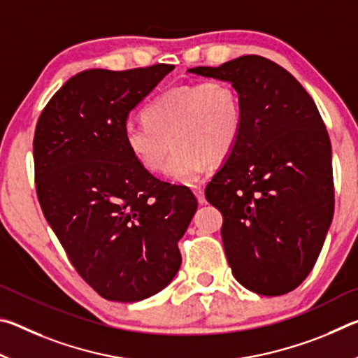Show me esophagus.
Wrapping results in <instances>:
<instances>
[{
    "instance_id": "1",
    "label": "esophagus",
    "mask_w": 358,
    "mask_h": 358,
    "mask_svg": "<svg viewBox=\"0 0 358 358\" xmlns=\"http://www.w3.org/2000/svg\"><path fill=\"white\" fill-rule=\"evenodd\" d=\"M192 192H194V196L197 197V202L201 203V205H203V203H205V194H203V189H202V187L194 186V187H192Z\"/></svg>"
}]
</instances>
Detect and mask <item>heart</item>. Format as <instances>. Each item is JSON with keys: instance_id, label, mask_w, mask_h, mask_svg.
I'll use <instances>...</instances> for the list:
<instances>
[{"instance_id": "b5f03b06", "label": "heart", "mask_w": 358, "mask_h": 358, "mask_svg": "<svg viewBox=\"0 0 358 358\" xmlns=\"http://www.w3.org/2000/svg\"><path fill=\"white\" fill-rule=\"evenodd\" d=\"M145 121H126L123 141L145 171L166 167L167 180L194 185L208 164L227 159L243 129V108L232 85L222 80L167 90L143 110Z\"/></svg>"}]
</instances>
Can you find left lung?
<instances>
[{
    "mask_svg": "<svg viewBox=\"0 0 358 358\" xmlns=\"http://www.w3.org/2000/svg\"><path fill=\"white\" fill-rule=\"evenodd\" d=\"M187 72L229 82L243 108L240 141L205 189L222 215L232 275L259 295L287 294L313 270L335 208L317 107L292 74L259 55Z\"/></svg>",
    "mask_w": 358,
    "mask_h": 358,
    "instance_id": "left-lung-1",
    "label": "left lung"
}]
</instances>
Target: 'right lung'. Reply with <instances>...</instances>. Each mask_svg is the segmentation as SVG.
<instances>
[{
    "label": "right lung",
    "instance_id": "right-lung-1",
    "mask_svg": "<svg viewBox=\"0 0 358 358\" xmlns=\"http://www.w3.org/2000/svg\"><path fill=\"white\" fill-rule=\"evenodd\" d=\"M88 69L71 77L36 124V191L72 265L106 300L141 301L172 282L178 241L197 210L186 186L155 178L131 156L132 108L173 71Z\"/></svg>",
    "mask_w": 358,
    "mask_h": 358
}]
</instances>
